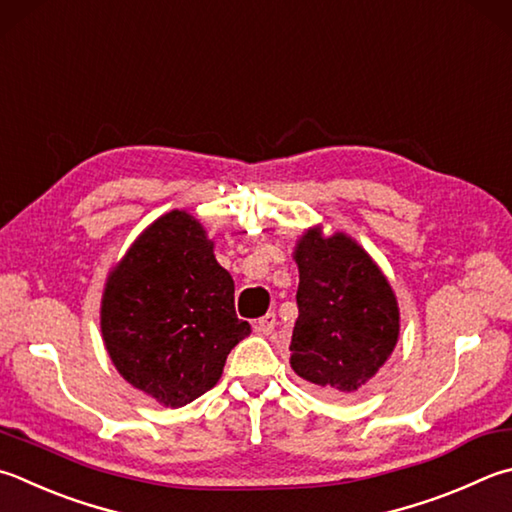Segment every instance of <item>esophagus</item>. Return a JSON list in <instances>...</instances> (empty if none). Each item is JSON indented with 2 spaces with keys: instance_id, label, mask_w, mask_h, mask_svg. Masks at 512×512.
Returning <instances> with one entry per match:
<instances>
[{
  "instance_id": "1",
  "label": "esophagus",
  "mask_w": 512,
  "mask_h": 512,
  "mask_svg": "<svg viewBox=\"0 0 512 512\" xmlns=\"http://www.w3.org/2000/svg\"><path fill=\"white\" fill-rule=\"evenodd\" d=\"M275 324H277L275 313H266L264 318H259V320L253 324V327H255V331L259 333V336H268V333L275 331Z\"/></svg>"
}]
</instances>
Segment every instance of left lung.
Masks as SVG:
<instances>
[{
  "label": "left lung",
  "mask_w": 512,
  "mask_h": 512,
  "mask_svg": "<svg viewBox=\"0 0 512 512\" xmlns=\"http://www.w3.org/2000/svg\"><path fill=\"white\" fill-rule=\"evenodd\" d=\"M300 271L291 367L329 396H351L367 385L401 333L392 284L347 232L306 228L295 241Z\"/></svg>",
  "instance_id": "1"
}]
</instances>
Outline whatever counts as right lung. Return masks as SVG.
Listing matches in <instances>:
<instances>
[{
  "label": "right lung",
  "mask_w": 512,
  "mask_h": 512,
  "mask_svg": "<svg viewBox=\"0 0 512 512\" xmlns=\"http://www.w3.org/2000/svg\"><path fill=\"white\" fill-rule=\"evenodd\" d=\"M100 333L129 385L183 407L219 383L230 349L250 333L215 241L188 210L152 221L109 268Z\"/></svg>",
  "instance_id": "obj_1"
}]
</instances>
